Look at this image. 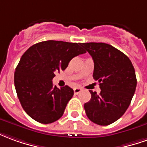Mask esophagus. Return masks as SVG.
Returning a JSON list of instances; mask_svg holds the SVG:
<instances>
[{
    "instance_id": "obj_1",
    "label": "esophagus",
    "mask_w": 147,
    "mask_h": 147,
    "mask_svg": "<svg viewBox=\"0 0 147 147\" xmlns=\"http://www.w3.org/2000/svg\"><path fill=\"white\" fill-rule=\"evenodd\" d=\"M82 91V88H75L74 89V94H78L79 92H81Z\"/></svg>"
}]
</instances>
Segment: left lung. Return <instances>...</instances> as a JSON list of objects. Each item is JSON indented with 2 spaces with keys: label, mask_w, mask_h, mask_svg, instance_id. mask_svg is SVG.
Returning a JSON list of instances; mask_svg holds the SVG:
<instances>
[{
  "label": "left lung",
  "mask_w": 147,
  "mask_h": 147,
  "mask_svg": "<svg viewBox=\"0 0 147 147\" xmlns=\"http://www.w3.org/2000/svg\"><path fill=\"white\" fill-rule=\"evenodd\" d=\"M94 62L93 78L98 81L100 95L91 93L84 105L88 118L98 125L107 126L123 115L135 94L137 80L131 60L123 52L104 42L81 44Z\"/></svg>",
  "instance_id": "1"
}]
</instances>
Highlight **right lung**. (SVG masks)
I'll return each mask as SVG.
<instances>
[{
	"label": "right lung",
	"instance_id": "add662e5",
	"mask_svg": "<svg viewBox=\"0 0 147 147\" xmlns=\"http://www.w3.org/2000/svg\"><path fill=\"white\" fill-rule=\"evenodd\" d=\"M82 43L48 40L32 46L22 55L14 74L19 100L35 121L47 124L63 115L74 96L68 85H53L56 72L64 70L73 58L86 53Z\"/></svg>",
	"mask_w": 147,
	"mask_h": 147
}]
</instances>
